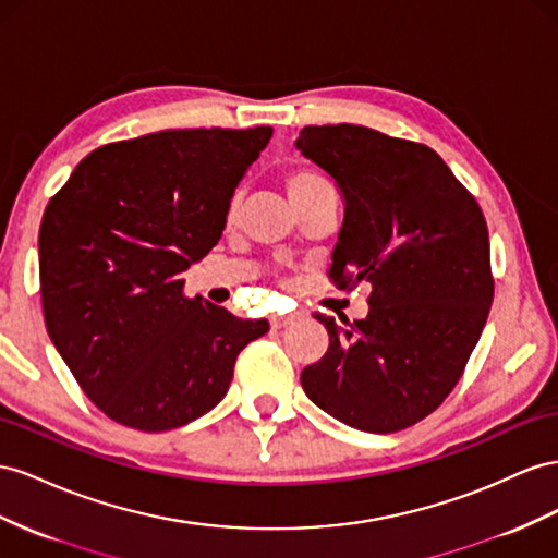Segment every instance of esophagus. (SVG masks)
Returning a JSON list of instances; mask_svg holds the SVG:
<instances>
[{
	"label": "esophagus",
	"mask_w": 558,
	"mask_h": 558,
	"mask_svg": "<svg viewBox=\"0 0 558 558\" xmlns=\"http://www.w3.org/2000/svg\"><path fill=\"white\" fill-rule=\"evenodd\" d=\"M300 319V312L293 314H283V316H272V328H286Z\"/></svg>",
	"instance_id": "esophagus-1"
}]
</instances>
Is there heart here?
I'll list each match as a JSON object with an SVG mask.
<instances>
[{
    "instance_id": "heart-1",
    "label": "heart",
    "mask_w": 558,
    "mask_h": 558,
    "mask_svg": "<svg viewBox=\"0 0 558 558\" xmlns=\"http://www.w3.org/2000/svg\"><path fill=\"white\" fill-rule=\"evenodd\" d=\"M283 187H286V194H289V199L293 202V206L298 208L305 199H310L314 192L326 190L330 185L326 183L322 175H316L314 171L298 169V171H291L289 175L283 178ZM230 220H234V208L230 210Z\"/></svg>"
}]
</instances>
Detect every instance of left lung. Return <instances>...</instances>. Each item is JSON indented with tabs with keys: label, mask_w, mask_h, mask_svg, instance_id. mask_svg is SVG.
Segmentation results:
<instances>
[{
	"label": "left lung",
	"mask_w": 558,
	"mask_h": 558,
	"mask_svg": "<svg viewBox=\"0 0 558 558\" xmlns=\"http://www.w3.org/2000/svg\"><path fill=\"white\" fill-rule=\"evenodd\" d=\"M295 147L336 180L344 202L330 279L340 289L373 286L366 319L316 314L328 350L300 383L354 429L411 427L450 395L486 326L484 214L427 145L336 124L305 126Z\"/></svg>",
	"instance_id": "1"
}]
</instances>
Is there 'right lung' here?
Listing matches in <instances>:
<instances>
[{
	"instance_id": "obj_1",
	"label": "right lung",
	"mask_w": 558,
	"mask_h": 558,
	"mask_svg": "<svg viewBox=\"0 0 558 558\" xmlns=\"http://www.w3.org/2000/svg\"><path fill=\"white\" fill-rule=\"evenodd\" d=\"M272 126L180 129L84 157L44 210L41 307L84 395L141 432L183 427L228 395L234 361L269 324L183 295Z\"/></svg>"
}]
</instances>
